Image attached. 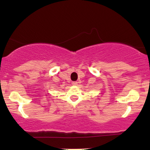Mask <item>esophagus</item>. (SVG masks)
I'll use <instances>...</instances> for the list:
<instances>
[{
    "label": "esophagus",
    "mask_w": 150,
    "mask_h": 150,
    "mask_svg": "<svg viewBox=\"0 0 150 150\" xmlns=\"http://www.w3.org/2000/svg\"><path fill=\"white\" fill-rule=\"evenodd\" d=\"M73 85H77V82H76V81H75V82H73Z\"/></svg>",
    "instance_id": "esophagus-1"
}]
</instances>
